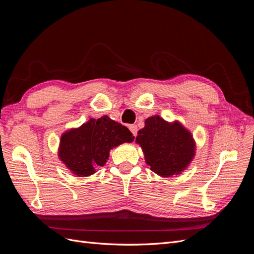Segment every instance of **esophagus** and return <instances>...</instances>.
<instances>
[{
  "mask_svg": "<svg viewBox=\"0 0 254 254\" xmlns=\"http://www.w3.org/2000/svg\"><path fill=\"white\" fill-rule=\"evenodd\" d=\"M129 129H130V131L132 132V134L134 136H136V134H137V127H136V125H130Z\"/></svg>",
  "mask_w": 254,
  "mask_h": 254,
  "instance_id": "34e87169",
  "label": "esophagus"
}]
</instances>
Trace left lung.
Masks as SVG:
<instances>
[{
    "instance_id": "left-lung-1",
    "label": "left lung",
    "mask_w": 254,
    "mask_h": 254,
    "mask_svg": "<svg viewBox=\"0 0 254 254\" xmlns=\"http://www.w3.org/2000/svg\"><path fill=\"white\" fill-rule=\"evenodd\" d=\"M135 143L141 146L145 162L163 178L182 174L196 155V142L179 121L167 122L160 115L145 120Z\"/></svg>"
}]
</instances>
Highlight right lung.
I'll use <instances>...</instances> for the list:
<instances>
[{
    "label": "right lung",
    "mask_w": 254,
    "mask_h": 254,
    "mask_svg": "<svg viewBox=\"0 0 254 254\" xmlns=\"http://www.w3.org/2000/svg\"><path fill=\"white\" fill-rule=\"evenodd\" d=\"M133 140L127 127L107 115L97 120L91 118L61 134L58 158L75 176L88 177L106 164L112 148Z\"/></svg>",
    "instance_id": "1"
}]
</instances>
